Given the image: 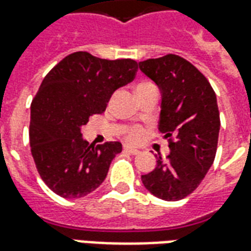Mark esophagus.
Here are the masks:
<instances>
[{"label": "esophagus", "instance_id": "esophagus-1", "mask_svg": "<svg viewBox=\"0 0 251 251\" xmlns=\"http://www.w3.org/2000/svg\"><path fill=\"white\" fill-rule=\"evenodd\" d=\"M124 152L130 153V154H138V153H140V151H138V149H136V148L124 147Z\"/></svg>", "mask_w": 251, "mask_h": 251}]
</instances>
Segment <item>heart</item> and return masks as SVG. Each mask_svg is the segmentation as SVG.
I'll use <instances>...</instances> for the list:
<instances>
[{
	"mask_svg": "<svg viewBox=\"0 0 251 251\" xmlns=\"http://www.w3.org/2000/svg\"><path fill=\"white\" fill-rule=\"evenodd\" d=\"M149 86H154V84L151 82L138 83L136 91L142 90V88L149 87ZM142 136H144V130H142V127H140V126H134V127H131L130 130L127 131V134H126V140H127L129 142H131V144H136V142H138L140 140H141Z\"/></svg>",
	"mask_w": 251,
	"mask_h": 251,
	"instance_id": "heart-1",
	"label": "heart"
}]
</instances>
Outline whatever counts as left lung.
I'll return each instance as SVG.
<instances>
[{
	"label": "left lung",
	"mask_w": 251,
	"mask_h": 251,
	"mask_svg": "<svg viewBox=\"0 0 251 251\" xmlns=\"http://www.w3.org/2000/svg\"><path fill=\"white\" fill-rule=\"evenodd\" d=\"M161 91L158 130L171 153L142 175L145 188L158 199H184L199 187L214 163L221 129L215 91L201 72L177 55L138 63Z\"/></svg>",
	"instance_id": "left-lung-1"
}]
</instances>
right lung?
Instances as JSON below:
<instances>
[{
	"label": "right lung",
	"mask_w": 251,
	"mask_h": 251,
	"mask_svg": "<svg viewBox=\"0 0 251 251\" xmlns=\"http://www.w3.org/2000/svg\"><path fill=\"white\" fill-rule=\"evenodd\" d=\"M137 70L131 59L107 60L80 51L43 79L30 104V152L40 177L56 195L77 199L103 183L122 145H90L80 129L103 113L113 93L130 83Z\"/></svg>",
	"instance_id": "1"
}]
</instances>
